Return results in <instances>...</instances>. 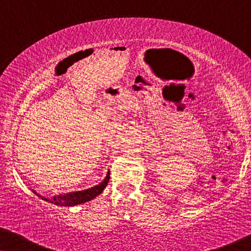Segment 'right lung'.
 <instances>
[{
    "instance_id": "right-lung-1",
    "label": "right lung",
    "mask_w": 251,
    "mask_h": 251,
    "mask_svg": "<svg viewBox=\"0 0 251 251\" xmlns=\"http://www.w3.org/2000/svg\"><path fill=\"white\" fill-rule=\"evenodd\" d=\"M109 181V171L106 175L105 179L101 181L100 184L96 185V186L88 188V190L84 191H77V192H71V193L67 194H61V195H54V197L51 198H46V197H41L34 191L37 197H40L42 200L50 202V203H53L56 205H61V207H72V205H76V204H81L84 203V202H88L95 199L97 195H99L104 191V188L107 186Z\"/></svg>"
}]
</instances>
